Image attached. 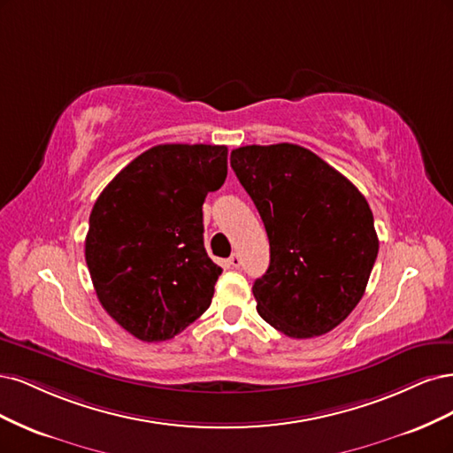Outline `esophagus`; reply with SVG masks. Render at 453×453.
<instances>
[{"mask_svg":"<svg viewBox=\"0 0 453 453\" xmlns=\"http://www.w3.org/2000/svg\"><path fill=\"white\" fill-rule=\"evenodd\" d=\"M229 265H231L233 269H239V267L242 265V259H241V256H239V254H233V256L229 257Z\"/></svg>","mask_w":453,"mask_h":453,"instance_id":"esophagus-1","label":"esophagus"}]
</instances>
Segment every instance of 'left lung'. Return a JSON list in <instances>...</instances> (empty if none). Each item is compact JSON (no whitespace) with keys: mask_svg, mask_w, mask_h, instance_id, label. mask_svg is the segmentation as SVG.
Wrapping results in <instances>:
<instances>
[{"mask_svg":"<svg viewBox=\"0 0 453 453\" xmlns=\"http://www.w3.org/2000/svg\"><path fill=\"white\" fill-rule=\"evenodd\" d=\"M231 167L271 246L269 269L252 286L259 316L291 339L329 333L356 309L378 256L367 199L299 144L235 149Z\"/></svg>","mask_w":453,"mask_h":453,"instance_id":"8db88e82","label":"left lung"}]
</instances>
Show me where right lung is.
Returning a JSON list of instances; mask_svg holds the SVG:
<instances>
[{"label": "right lung", "mask_w": 453, "mask_h": 453, "mask_svg": "<svg viewBox=\"0 0 453 453\" xmlns=\"http://www.w3.org/2000/svg\"><path fill=\"white\" fill-rule=\"evenodd\" d=\"M227 177V147L157 144L97 197L84 242L97 299L144 342L173 339L209 309L222 269L203 242V201Z\"/></svg>", "instance_id": "obj_1"}]
</instances>
